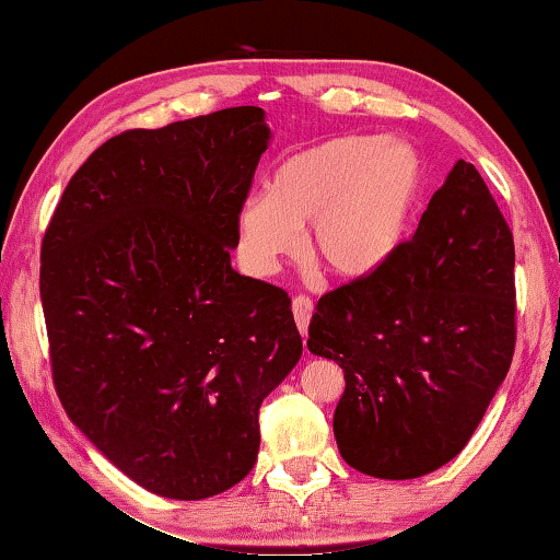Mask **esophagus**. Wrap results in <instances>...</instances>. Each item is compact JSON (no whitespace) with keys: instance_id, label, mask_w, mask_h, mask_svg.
I'll list each match as a JSON object with an SVG mask.
<instances>
[{"instance_id":"1","label":"esophagus","mask_w":560,"mask_h":560,"mask_svg":"<svg viewBox=\"0 0 560 560\" xmlns=\"http://www.w3.org/2000/svg\"><path fill=\"white\" fill-rule=\"evenodd\" d=\"M292 315H295V325L300 329L302 337H307L310 329V319H312V302L310 298H295L292 300Z\"/></svg>"}]
</instances>
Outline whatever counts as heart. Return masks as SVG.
<instances>
[{
    "mask_svg": "<svg viewBox=\"0 0 560 560\" xmlns=\"http://www.w3.org/2000/svg\"><path fill=\"white\" fill-rule=\"evenodd\" d=\"M425 189V164L413 144L384 135H335L288 154L270 172L265 194L235 213L245 270L268 278L307 250L331 278L359 282L394 258Z\"/></svg>",
    "mask_w": 560,
    "mask_h": 560,
    "instance_id": "1",
    "label": "heart"
}]
</instances>
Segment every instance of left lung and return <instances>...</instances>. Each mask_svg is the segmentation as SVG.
<instances>
[{
  "label": "left lung",
  "instance_id": "left-lung-1",
  "mask_svg": "<svg viewBox=\"0 0 560 560\" xmlns=\"http://www.w3.org/2000/svg\"><path fill=\"white\" fill-rule=\"evenodd\" d=\"M514 300L512 231L457 160L413 238L310 322L307 349L345 369L335 438L347 465L416 479L457 457L512 366Z\"/></svg>",
  "mask_w": 560,
  "mask_h": 560
}]
</instances>
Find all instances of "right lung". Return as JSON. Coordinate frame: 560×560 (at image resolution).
I'll use <instances>...</instances> for the list:
<instances>
[{"instance_id":"1","label":"right lung","mask_w":560,"mask_h":560,"mask_svg":"<svg viewBox=\"0 0 560 560\" xmlns=\"http://www.w3.org/2000/svg\"><path fill=\"white\" fill-rule=\"evenodd\" d=\"M270 140L255 105L117 135L73 174L44 235L56 394L120 472L166 499L250 472L258 408L302 357L285 292L231 268Z\"/></svg>"}]
</instances>
